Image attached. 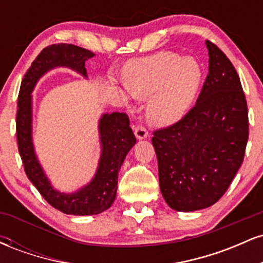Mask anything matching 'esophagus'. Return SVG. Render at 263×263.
<instances>
[{"label":"esophagus","instance_id":"esophagus-1","mask_svg":"<svg viewBox=\"0 0 263 263\" xmlns=\"http://www.w3.org/2000/svg\"><path fill=\"white\" fill-rule=\"evenodd\" d=\"M135 136L137 140H144L148 136V132H147L146 128L142 127V126H137V127H135Z\"/></svg>","mask_w":263,"mask_h":263}]
</instances>
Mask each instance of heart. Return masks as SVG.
Returning <instances> with one entry per match:
<instances>
[{
	"label": "heart",
	"instance_id": "b5f03b06",
	"mask_svg": "<svg viewBox=\"0 0 263 263\" xmlns=\"http://www.w3.org/2000/svg\"><path fill=\"white\" fill-rule=\"evenodd\" d=\"M204 70L194 57L159 52L129 60L123 68V84L137 99H147L146 117L159 127L182 120L197 100Z\"/></svg>",
	"mask_w": 263,
	"mask_h": 263
}]
</instances>
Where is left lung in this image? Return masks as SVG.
<instances>
[{"label": "left lung", "mask_w": 263, "mask_h": 263, "mask_svg": "<svg viewBox=\"0 0 263 263\" xmlns=\"http://www.w3.org/2000/svg\"><path fill=\"white\" fill-rule=\"evenodd\" d=\"M209 74L195 106L171 127L153 134L159 188L176 211L219 200L236 176L249 140L245 93L234 65L211 42Z\"/></svg>", "instance_id": "obj_1"}]
</instances>
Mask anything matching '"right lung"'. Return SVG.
I'll list each match as a JSON object with an SVG mask.
<instances>
[{
	"label": "right lung",
	"instance_id": "add662e5",
	"mask_svg": "<svg viewBox=\"0 0 263 263\" xmlns=\"http://www.w3.org/2000/svg\"><path fill=\"white\" fill-rule=\"evenodd\" d=\"M95 54L73 44L45 47L27 70L21 84L17 111L18 151L28 179L53 208L69 215H98L116 198L119 172L127 153L136 144L126 114L105 112L99 119L100 158L89 183L74 192H60L53 185L39 162L33 142V90L38 81L57 68H66L87 79L86 60Z\"/></svg>",
	"mask_w": 263,
	"mask_h": 263
}]
</instances>
